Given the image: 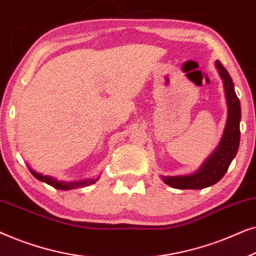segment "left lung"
<instances>
[{
	"label": "left lung",
	"instance_id": "1",
	"mask_svg": "<svg viewBox=\"0 0 256 256\" xmlns=\"http://www.w3.org/2000/svg\"><path fill=\"white\" fill-rule=\"evenodd\" d=\"M216 66L224 80L227 104H228V118H227L222 138L216 152L202 164L198 172L190 174V176H163L164 183L171 188H180V190H188V188L200 190V188H205L218 183L226 174V171L228 170L230 164L236 157L238 149H239L241 118L240 101L234 90V84L230 73L219 60L216 62Z\"/></svg>",
	"mask_w": 256,
	"mask_h": 256
}]
</instances>
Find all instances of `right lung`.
<instances>
[{"instance_id":"1","label":"right lung","mask_w":256,"mask_h":256,"mask_svg":"<svg viewBox=\"0 0 256 256\" xmlns=\"http://www.w3.org/2000/svg\"><path fill=\"white\" fill-rule=\"evenodd\" d=\"M30 171H31V174H32L34 176L37 178L38 180L44 182V183L51 185V186H54V188H58V190H71V188H74L76 186H84V185H90V184L96 183V180L74 182V183H65V182H58L57 180H54V178H52V177L43 176V174L34 172V171L31 170V169H30Z\"/></svg>"}]
</instances>
